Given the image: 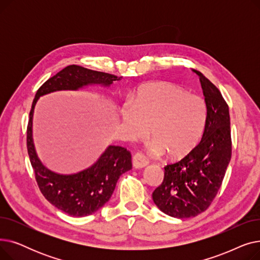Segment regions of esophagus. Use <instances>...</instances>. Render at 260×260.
Wrapping results in <instances>:
<instances>
[{"instance_id":"esophagus-1","label":"esophagus","mask_w":260,"mask_h":260,"mask_svg":"<svg viewBox=\"0 0 260 260\" xmlns=\"http://www.w3.org/2000/svg\"><path fill=\"white\" fill-rule=\"evenodd\" d=\"M148 165V161L141 153H136L133 156V166L136 169H142Z\"/></svg>"}]
</instances>
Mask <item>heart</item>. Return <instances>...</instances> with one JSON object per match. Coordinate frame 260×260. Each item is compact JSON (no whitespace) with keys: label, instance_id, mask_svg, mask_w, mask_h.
I'll return each instance as SVG.
<instances>
[{"label":"heart","instance_id":"1","mask_svg":"<svg viewBox=\"0 0 260 260\" xmlns=\"http://www.w3.org/2000/svg\"><path fill=\"white\" fill-rule=\"evenodd\" d=\"M121 118L129 139H144L149 129V151L179 158L198 143L206 126L207 106L179 86L152 83L140 88L134 102L122 106Z\"/></svg>","mask_w":260,"mask_h":260}]
</instances>
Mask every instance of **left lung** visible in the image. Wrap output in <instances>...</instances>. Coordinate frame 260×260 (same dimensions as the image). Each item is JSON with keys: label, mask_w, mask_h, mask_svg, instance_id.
<instances>
[{"label": "left lung", "mask_w": 260, "mask_h": 260, "mask_svg": "<svg viewBox=\"0 0 260 260\" xmlns=\"http://www.w3.org/2000/svg\"><path fill=\"white\" fill-rule=\"evenodd\" d=\"M207 106L201 141L181 160L165 168L153 200L165 214L184 219L206 211L219 190L232 156L229 106L221 92L200 72Z\"/></svg>", "instance_id": "1"}]
</instances>
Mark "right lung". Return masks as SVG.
<instances>
[{
	"instance_id": "obj_1",
	"label": "right lung",
	"mask_w": 260,
	"mask_h": 260,
	"mask_svg": "<svg viewBox=\"0 0 260 260\" xmlns=\"http://www.w3.org/2000/svg\"><path fill=\"white\" fill-rule=\"evenodd\" d=\"M121 78L79 65L66 66L41 86L34 99L27 125V152L36 180L43 196L60 211L74 216H88L101 209L114 193L119 177L132 169V155L125 147L109 145L91 167L77 174L62 175L48 170L39 159L32 139V118L41 95L58 90H78L99 84L109 86Z\"/></svg>"
}]
</instances>
